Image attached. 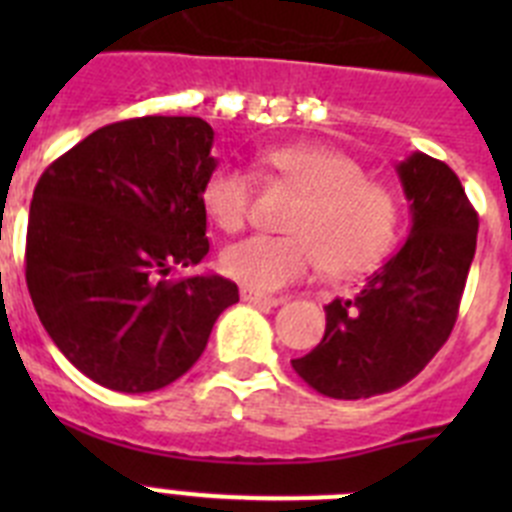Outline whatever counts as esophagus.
Wrapping results in <instances>:
<instances>
[{"mask_svg": "<svg viewBox=\"0 0 512 512\" xmlns=\"http://www.w3.org/2000/svg\"><path fill=\"white\" fill-rule=\"evenodd\" d=\"M241 300L251 302V305H259V307H279L284 302L282 297L261 295V292H253V289H241Z\"/></svg>", "mask_w": 512, "mask_h": 512, "instance_id": "34e87169", "label": "esophagus"}]
</instances>
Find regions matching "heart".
Listing matches in <instances>:
<instances>
[{
    "label": "heart",
    "mask_w": 512,
    "mask_h": 512,
    "mask_svg": "<svg viewBox=\"0 0 512 512\" xmlns=\"http://www.w3.org/2000/svg\"><path fill=\"white\" fill-rule=\"evenodd\" d=\"M266 161L302 194L287 225L292 235H248L230 243L220 256L230 279L256 292H274L305 279L320 264L346 277L387 253L397 228L395 197L369 182L359 161L320 146L274 148ZM253 189L248 169L217 166L202 184V210L217 228L235 233L251 215Z\"/></svg>",
    "instance_id": "obj_1"
}]
</instances>
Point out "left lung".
Listing matches in <instances>:
<instances>
[{"label":"left lung","instance_id":"1","mask_svg":"<svg viewBox=\"0 0 512 512\" xmlns=\"http://www.w3.org/2000/svg\"><path fill=\"white\" fill-rule=\"evenodd\" d=\"M408 241L348 300L325 305V336L292 359L325 397L364 400L408 384L449 341L477 248V212L459 176L415 151L397 164Z\"/></svg>","mask_w":512,"mask_h":512}]
</instances>
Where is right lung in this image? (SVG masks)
Wrapping results in <instances>:
<instances>
[{
    "label": "right lung",
    "instance_id": "add662e5",
    "mask_svg": "<svg viewBox=\"0 0 512 512\" xmlns=\"http://www.w3.org/2000/svg\"><path fill=\"white\" fill-rule=\"evenodd\" d=\"M202 117L104 125L40 176L25 279L66 359L107 390L153 392L187 374L238 302L217 274L166 282L210 251L200 192L217 166Z\"/></svg>",
    "mask_w": 512,
    "mask_h": 512
}]
</instances>
